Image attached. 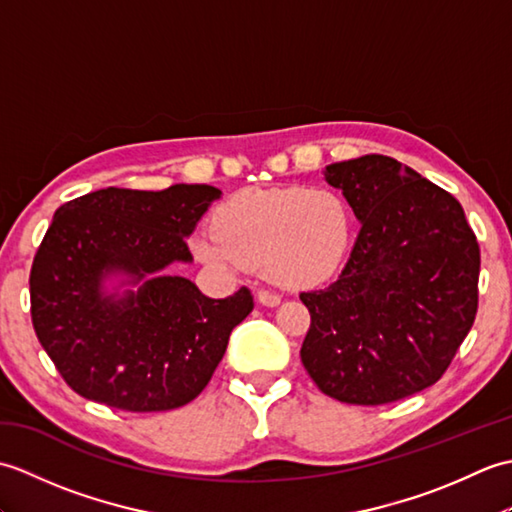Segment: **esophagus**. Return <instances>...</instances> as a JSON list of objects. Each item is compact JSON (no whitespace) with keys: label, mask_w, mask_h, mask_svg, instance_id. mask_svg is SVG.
Here are the masks:
<instances>
[{"label":"esophagus","mask_w":512,"mask_h":512,"mask_svg":"<svg viewBox=\"0 0 512 512\" xmlns=\"http://www.w3.org/2000/svg\"><path fill=\"white\" fill-rule=\"evenodd\" d=\"M257 301L264 303V306H268V308H273V306H277V303L281 301V295H277V292H273V290L259 288L257 290Z\"/></svg>","instance_id":"esophagus-1"}]
</instances>
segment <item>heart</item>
<instances>
[{
	"label": "heart",
	"mask_w": 512,
	"mask_h": 512,
	"mask_svg": "<svg viewBox=\"0 0 512 512\" xmlns=\"http://www.w3.org/2000/svg\"><path fill=\"white\" fill-rule=\"evenodd\" d=\"M211 231L193 248L217 268H266L284 286L332 277L350 248V211L328 189H250L217 206Z\"/></svg>",
	"instance_id": "obj_1"
}]
</instances>
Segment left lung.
Instances as JSON below:
<instances>
[{"label":"left lung","mask_w":512,"mask_h":512,"mask_svg":"<svg viewBox=\"0 0 512 512\" xmlns=\"http://www.w3.org/2000/svg\"><path fill=\"white\" fill-rule=\"evenodd\" d=\"M361 222L339 279L301 292V363L325 396L385 405L447 372L477 314L480 246L462 204L402 162L325 167Z\"/></svg>","instance_id":"obj_1"}]
</instances>
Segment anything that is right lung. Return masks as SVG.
<instances>
[{"mask_svg": "<svg viewBox=\"0 0 512 512\" xmlns=\"http://www.w3.org/2000/svg\"><path fill=\"white\" fill-rule=\"evenodd\" d=\"M222 195L209 184L165 191L107 187L65 202L30 270L37 339L76 394L123 411L187 405L220 365L228 336L253 310V295L209 299L193 281L162 275L193 262L187 239ZM146 279L136 293L107 296L102 281Z\"/></svg>", "mask_w": 512, "mask_h": 512, "instance_id": "right-lung-1", "label": "right lung"}]
</instances>
